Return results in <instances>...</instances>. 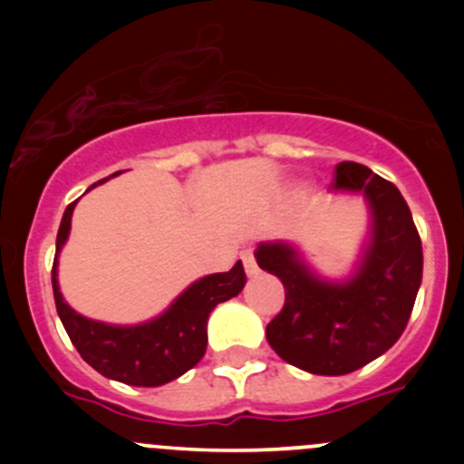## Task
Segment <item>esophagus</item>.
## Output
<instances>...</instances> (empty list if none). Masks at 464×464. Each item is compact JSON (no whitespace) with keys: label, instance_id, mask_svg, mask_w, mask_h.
I'll list each match as a JSON object with an SVG mask.
<instances>
[{"label":"esophagus","instance_id":"34e87169","mask_svg":"<svg viewBox=\"0 0 464 464\" xmlns=\"http://www.w3.org/2000/svg\"><path fill=\"white\" fill-rule=\"evenodd\" d=\"M242 262H245V271L246 276H258V262H256V251L254 249H246L242 254Z\"/></svg>","mask_w":464,"mask_h":464}]
</instances>
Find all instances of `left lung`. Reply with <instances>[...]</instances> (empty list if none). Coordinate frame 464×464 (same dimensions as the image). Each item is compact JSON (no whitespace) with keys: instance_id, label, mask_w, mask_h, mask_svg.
Segmentation results:
<instances>
[{"instance_id":"1","label":"left lung","mask_w":464,"mask_h":464,"mask_svg":"<svg viewBox=\"0 0 464 464\" xmlns=\"http://www.w3.org/2000/svg\"><path fill=\"white\" fill-rule=\"evenodd\" d=\"M332 186L362 190L372 210V242L353 280H316L285 242H266L256 254L260 269L285 285V305L266 325V341L312 375H348L392 348L422 283V240L397 186L354 161L336 163Z\"/></svg>"}]
</instances>
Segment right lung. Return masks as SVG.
<instances>
[{
  "label": "right lung",
  "instance_id": "add662e5",
  "mask_svg": "<svg viewBox=\"0 0 464 464\" xmlns=\"http://www.w3.org/2000/svg\"><path fill=\"white\" fill-rule=\"evenodd\" d=\"M102 181L105 179L98 184ZM73 206L76 202L67 206L60 222L51 283H53L55 310L81 357L102 377L148 388L172 382L198 366L208 343V336H206L208 314L218 303L237 296L245 287L246 274L242 269V262L237 260L231 271L206 276L193 283L172 303L166 314L143 325L119 327L89 321L64 303L58 287V269H55L58 254L72 228Z\"/></svg>",
  "mask_w": 464,
  "mask_h": 464
}]
</instances>
